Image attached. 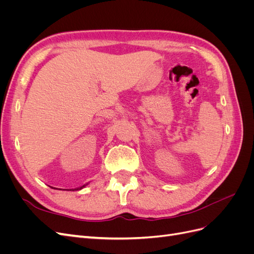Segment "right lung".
Segmentation results:
<instances>
[{
	"label": "right lung",
	"instance_id": "obj_1",
	"mask_svg": "<svg viewBox=\"0 0 254 254\" xmlns=\"http://www.w3.org/2000/svg\"><path fill=\"white\" fill-rule=\"evenodd\" d=\"M84 187H86V184H84V186H82L81 188H78V189H75V190H81V189H82V188H84Z\"/></svg>",
	"mask_w": 254,
	"mask_h": 254
}]
</instances>
